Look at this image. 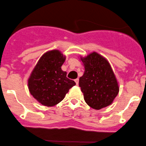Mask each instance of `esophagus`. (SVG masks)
Listing matches in <instances>:
<instances>
[{"label":"esophagus","mask_w":146,"mask_h":146,"mask_svg":"<svg viewBox=\"0 0 146 146\" xmlns=\"http://www.w3.org/2000/svg\"><path fill=\"white\" fill-rule=\"evenodd\" d=\"M74 81H75V82H76V85L78 84V82H79V79L78 78L75 79Z\"/></svg>","instance_id":"esophagus-1"}]
</instances>
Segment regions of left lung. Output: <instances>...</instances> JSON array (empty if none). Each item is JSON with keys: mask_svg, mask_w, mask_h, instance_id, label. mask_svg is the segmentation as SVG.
Instances as JSON below:
<instances>
[{"mask_svg": "<svg viewBox=\"0 0 146 146\" xmlns=\"http://www.w3.org/2000/svg\"><path fill=\"white\" fill-rule=\"evenodd\" d=\"M84 73L79 79V86L84 101L92 109L99 110L110 105L119 93V85L109 62L92 52L80 58Z\"/></svg>", "mask_w": 146, "mask_h": 146, "instance_id": "obj_1", "label": "left lung"}]
</instances>
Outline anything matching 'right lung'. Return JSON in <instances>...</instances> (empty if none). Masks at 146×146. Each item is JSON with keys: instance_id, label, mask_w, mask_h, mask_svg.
Returning <instances> with one entry per match:
<instances>
[{"instance_id": "1", "label": "right lung", "mask_w": 146, "mask_h": 146, "mask_svg": "<svg viewBox=\"0 0 146 146\" xmlns=\"http://www.w3.org/2000/svg\"><path fill=\"white\" fill-rule=\"evenodd\" d=\"M66 57L59 50L45 53L28 79L30 93L41 105L52 107L61 102L70 88L76 85L66 77L61 67Z\"/></svg>"}]
</instances>
